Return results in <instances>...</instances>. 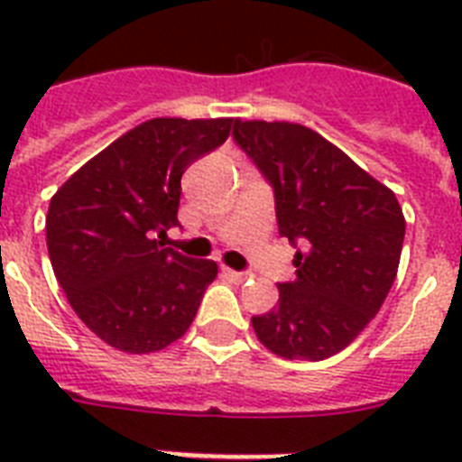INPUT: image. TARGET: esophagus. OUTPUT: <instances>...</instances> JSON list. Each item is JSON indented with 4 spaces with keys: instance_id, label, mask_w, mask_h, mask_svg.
Wrapping results in <instances>:
<instances>
[{
    "instance_id": "1",
    "label": "esophagus",
    "mask_w": 462,
    "mask_h": 462,
    "mask_svg": "<svg viewBox=\"0 0 462 462\" xmlns=\"http://www.w3.org/2000/svg\"><path fill=\"white\" fill-rule=\"evenodd\" d=\"M225 275L232 278L235 282H246L249 278H252V273H239V271H232V268H225Z\"/></svg>"
}]
</instances>
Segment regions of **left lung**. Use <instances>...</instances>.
<instances>
[{
    "instance_id": "8db88e82",
    "label": "left lung",
    "mask_w": 462,
    "mask_h": 462,
    "mask_svg": "<svg viewBox=\"0 0 462 462\" xmlns=\"http://www.w3.org/2000/svg\"><path fill=\"white\" fill-rule=\"evenodd\" d=\"M235 141L275 189L278 230L295 254V281L252 316L256 337L285 359L345 350L386 300L401 263L405 216L395 194L309 126L235 122Z\"/></svg>"
}]
</instances>
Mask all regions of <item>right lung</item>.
Masks as SVG:
<instances>
[{
    "instance_id": "add662e5",
    "label": "right lung",
    "mask_w": 462,
    "mask_h": 462,
    "mask_svg": "<svg viewBox=\"0 0 462 462\" xmlns=\"http://www.w3.org/2000/svg\"><path fill=\"white\" fill-rule=\"evenodd\" d=\"M232 117H155L69 177L45 217L52 271L79 319L129 355L165 350L194 321L217 263L167 249L181 174L230 136Z\"/></svg>"
}]
</instances>
